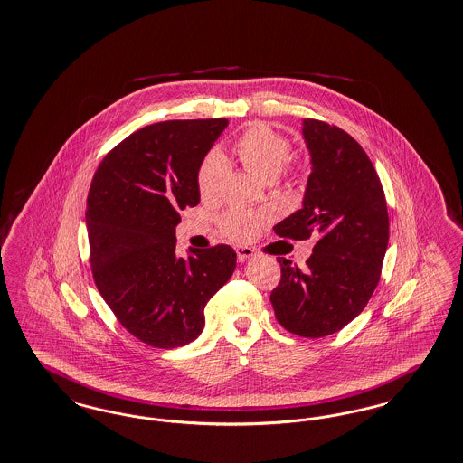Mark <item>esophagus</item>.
<instances>
[{
  "label": "esophagus",
  "mask_w": 463,
  "mask_h": 463,
  "mask_svg": "<svg viewBox=\"0 0 463 463\" xmlns=\"http://www.w3.org/2000/svg\"><path fill=\"white\" fill-rule=\"evenodd\" d=\"M236 253H238V260L240 261H246V260L253 259L255 257V251L248 246H238L236 248Z\"/></svg>",
  "instance_id": "obj_1"
}]
</instances>
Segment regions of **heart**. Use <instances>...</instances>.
<instances>
[{
	"label": "heart",
	"mask_w": 463,
	"mask_h": 463,
	"mask_svg": "<svg viewBox=\"0 0 463 463\" xmlns=\"http://www.w3.org/2000/svg\"><path fill=\"white\" fill-rule=\"evenodd\" d=\"M241 164L261 181L276 179L291 155L289 141L267 124H255L244 130L236 141ZM227 172V162L219 151L210 153L198 172V189L203 198H213ZM261 217L244 210H232L222 219L223 232L234 241L253 238Z\"/></svg>",
	"instance_id": "b5f03b06"
}]
</instances>
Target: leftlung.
<instances>
[{
    "instance_id": "obj_1",
    "label": "left lung",
    "mask_w": 463,
    "mask_h": 463,
    "mask_svg": "<svg viewBox=\"0 0 463 463\" xmlns=\"http://www.w3.org/2000/svg\"><path fill=\"white\" fill-rule=\"evenodd\" d=\"M310 175L301 208L274 225L280 238L308 240L307 269L279 257L282 278L270 301L279 324L301 337L337 333L362 314L381 278L388 206L367 153L345 130L305 118Z\"/></svg>"
}]
</instances>
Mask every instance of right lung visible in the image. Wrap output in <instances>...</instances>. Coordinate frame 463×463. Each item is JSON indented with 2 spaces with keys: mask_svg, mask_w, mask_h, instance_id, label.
Wrapping results in <instances>:
<instances>
[{
  "mask_svg": "<svg viewBox=\"0 0 463 463\" xmlns=\"http://www.w3.org/2000/svg\"><path fill=\"white\" fill-rule=\"evenodd\" d=\"M227 126V118L151 124L94 174L86 210L94 282L118 322L149 346L194 341L204 305L236 269L227 244L175 253L179 212L200 203V166Z\"/></svg>",
  "mask_w": 463,
  "mask_h": 463,
  "instance_id": "1",
  "label": "right lung"
}]
</instances>
